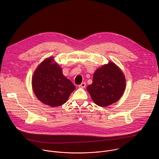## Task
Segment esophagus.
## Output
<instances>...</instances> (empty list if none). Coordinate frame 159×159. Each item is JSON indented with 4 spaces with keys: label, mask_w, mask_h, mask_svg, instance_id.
<instances>
[{
    "label": "esophagus",
    "mask_w": 159,
    "mask_h": 159,
    "mask_svg": "<svg viewBox=\"0 0 159 159\" xmlns=\"http://www.w3.org/2000/svg\"><path fill=\"white\" fill-rule=\"evenodd\" d=\"M85 85H86V84H85V82H82L81 84H80V85H79V87L84 89V88H85Z\"/></svg>",
    "instance_id": "esophagus-1"
}]
</instances>
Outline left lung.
Here are the masks:
<instances>
[{
  "label": "left lung",
  "mask_w": 159,
  "mask_h": 159,
  "mask_svg": "<svg viewBox=\"0 0 159 159\" xmlns=\"http://www.w3.org/2000/svg\"><path fill=\"white\" fill-rule=\"evenodd\" d=\"M125 86L123 73L116 65L109 62L95 72L93 84L89 85L87 89L97 105L106 107L121 98Z\"/></svg>",
  "instance_id": "obj_1"
}]
</instances>
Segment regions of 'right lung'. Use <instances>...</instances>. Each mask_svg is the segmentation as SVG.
I'll return each instance as SVG.
<instances>
[{"label":"right lung","instance_id":"obj_1","mask_svg":"<svg viewBox=\"0 0 159 159\" xmlns=\"http://www.w3.org/2000/svg\"><path fill=\"white\" fill-rule=\"evenodd\" d=\"M53 61V58H48L38 66L33 76L32 86L40 101L57 107L66 102L75 87L63 75L58 65L52 63Z\"/></svg>","mask_w":159,"mask_h":159}]
</instances>
